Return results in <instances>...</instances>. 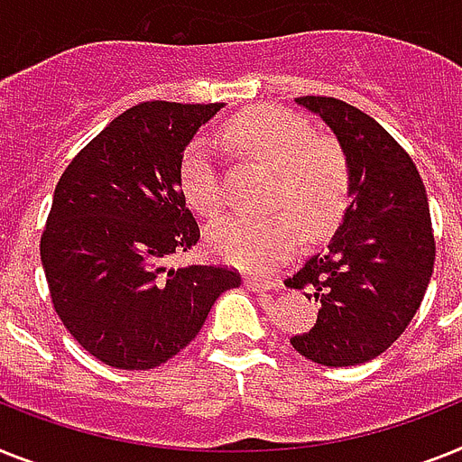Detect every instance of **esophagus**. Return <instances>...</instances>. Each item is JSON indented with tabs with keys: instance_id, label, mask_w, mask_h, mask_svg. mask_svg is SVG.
I'll return each instance as SVG.
<instances>
[{
	"instance_id": "obj_1",
	"label": "esophagus",
	"mask_w": 462,
	"mask_h": 462,
	"mask_svg": "<svg viewBox=\"0 0 462 462\" xmlns=\"http://www.w3.org/2000/svg\"><path fill=\"white\" fill-rule=\"evenodd\" d=\"M245 285L254 292H269V291H276L278 288L276 281H269V278H257V276H245Z\"/></svg>"
}]
</instances>
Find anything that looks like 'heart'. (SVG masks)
<instances>
[{
  "label": "heart",
  "mask_w": 462,
  "mask_h": 462,
  "mask_svg": "<svg viewBox=\"0 0 462 462\" xmlns=\"http://www.w3.org/2000/svg\"><path fill=\"white\" fill-rule=\"evenodd\" d=\"M226 139L247 158L276 170L273 208L288 209L307 236H326L345 215L349 200V162L335 143L314 139L307 120L281 108H254L224 127ZM179 186L186 203L212 217L224 203L222 177L208 141L186 146L179 165ZM290 215V216H291ZM287 212L264 217L231 215L208 228L212 253L250 272L283 264L300 245V227Z\"/></svg>",
  "instance_id": "1"
}]
</instances>
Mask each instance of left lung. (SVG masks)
<instances>
[{
  "instance_id": "8db88e82",
  "label": "left lung",
  "mask_w": 462,
  "mask_h": 462,
  "mask_svg": "<svg viewBox=\"0 0 462 462\" xmlns=\"http://www.w3.org/2000/svg\"><path fill=\"white\" fill-rule=\"evenodd\" d=\"M321 117L349 162V205L326 250L285 281L319 307L307 333L291 337L304 359L359 365L406 330L434 266L425 184L413 160L371 116L340 98L300 97Z\"/></svg>"
}]
</instances>
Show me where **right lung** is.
I'll return each instance as SVG.
<instances>
[{
    "instance_id": "1",
    "label": "right lung",
    "mask_w": 462,
    "mask_h": 462,
    "mask_svg": "<svg viewBox=\"0 0 462 462\" xmlns=\"http://www.w3.org/2000/svg\"><path fill=\"white\" fill-rule=\"evenodd\" d=\"M224 103L148 101L89 141L53 190L42 266L56 314L91 356L146 371L181 352L240 276L222 266L170 269L200 238L179 165Z\"/></svg>"
}]
</instances>
